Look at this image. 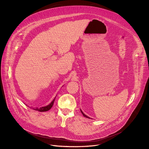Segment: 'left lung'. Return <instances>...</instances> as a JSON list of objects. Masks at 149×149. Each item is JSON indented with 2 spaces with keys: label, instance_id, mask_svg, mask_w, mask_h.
Returning a JSON list of instances; mask_svg holds the SVG:
<instances>
[{
  "label": "left lung",
  "instance_id": "1",
  "mask_svg": "<svg viewBox=\"0 0 149 149\" xmlns=\"http://www.w3.org/2000/svg\"><path fill=\"white\" fill-rule=\"evenodd\" d=\"M80 111H81V113H82V114H83V116H84V117H86V118H89V116H87V115H85V114H84V113H83V112H82V111H81V109H80Z\"/></svg>",
  "mask_w": 149,
  "mask_h": 149
}]
</instances>
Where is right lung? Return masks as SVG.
<instances>
[{"label": "right lung", "instance_id": "1", "mask_svg": "<svg viewBox=\"0 0 149 149\" xmlns=\"http://www.w3.org/2000/svg\"><path fill=\"white\" fill-rule=\"evenodd\" d=\"M56 97H55L54 98V100L51 101V103L50 104H49L48 105H47L46 106H44V107H36L35 109L34 108V110L36 111H39V112H46V111H49V109H51V107H52L53 104H54V101H55V99H56Z\"/></svg>", "mask_w": 149, "mask_h": 149}]
</instances>
